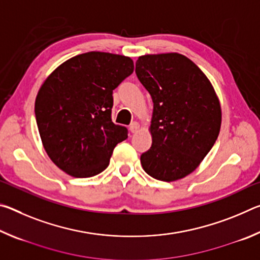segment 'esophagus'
<instances>
[{
    "label": "esophagus",
    "instance_id": "1",
    "mask_svg": "<svg viewBox=\"0 0 260 260\" xmlns=\"http://www.w3.org/2000/svg\"><path fill=\"white\" fill-rule=\"evenodd\" d=\"M139 128H140V125H139L138 121H133L129 125V131L132 132V133H136V132L139 131Z\"/></svg>",
    "mask_w": 260,
    "mask_h": 260
}]
</instances>
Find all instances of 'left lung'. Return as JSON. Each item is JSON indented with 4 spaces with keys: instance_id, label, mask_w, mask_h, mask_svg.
I'll list each match as a JSON object with an SVG mask.
<instances>
[{
    "instance_id": "1",
    "label": "left lung",
    "mask_w": 260,
    "mask_h": 260,
    "mask_svg": "<svg viewBox=\"0 0 260 260\" xmlns=\"http://www.w3.org/2000/svg\"><path fill=\"white\" fill-rule=\"evenodd\" d=\"M135 73L153 103L152 144L141 155L143 170L166 182L187 177L218 139L221 108L213 86L178 52L140 56Z\"/></svg>"
}]
</instances>
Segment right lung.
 I'll list each match as a JSON object with an SVG mask.
<instances>
[{"label": "right lung", "mask_w": 260, "mask_h": 260, "mask_svg": "<svg viewBox=\"0 0 260 260\" xmlns=\"http://www.w3.org/2000/svg\"><path fill=\"white\" fill-rule=\"evenodd\" d=\"M134 71L129 57L90 51L60 64L42 83L35 118L43 148L61 171L89 178L107 169L127 128L113 124L112 91Z\"/></svg>", "instance_id": "obj_1"}]
</instances>
